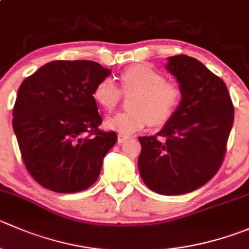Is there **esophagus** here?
<instances>
[{
  "label": "esophagus",
  "instance_id": "1",
  "mask_svg": "<svg viewBox=\"0 0 249 249\" xmlns=\"http://www.w3.org/2000/svg\"><path fill=\"white\" fill-rule=\"evenodd\" d=\"M127 140H130V136H127V135H123V134L118 135V142H119V143H124V142H126Z\"/></svg>",
  "mask_w": 249,
  "mask_h": 249
}]
</instances>
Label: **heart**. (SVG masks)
Listing matches in <instances>:
<instances>
[{
  "instance_id": "1",
  "label": "heart",
  "mask_w": 249,
  "mask_h": 249,
  "mask_svg": "<svg viewBox=\"0 0 249 249\" xmlns=\"http://www.w3.org/2000/svg\"><path fill=\"white\" fill-rule=\"evenodd\" d=\"M125 93H135L130 101V112H120L106 118L105 126L123 135L140 131L151 123L163 125L174 117L180 107L182 92L180 86L166 81L165 76L147 66H132L120 75ZM96 102L112 110L122 98V91L114 80L106 78L93 90Z\"/></svg>"
}]
</instances>
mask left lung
Returning a JSON list of instances; mask_svg holds the SVG:
<instances>
[{
  "label": "left lung",
  "mask_w": 249,
  "mask_h": 249,
  "mask_svg": "<svg viewBox=\"0 0 249 249\" xmlns=\"http://www.w3.org/2000/svg\"><path fill=\"white\" fill-rule=\"evenodd\" d=\"M166 69L180 84V107L153 136L139 137L140 175L152 191L183 195L206 185L220 168L233 124L225 83L196 58H168Z\"/></svg>",
  "instance_id": "left-lung-1"
}]
</instances>
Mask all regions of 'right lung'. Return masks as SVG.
I'll list each match as a JSON object with an SVG mask.
<instances>
[{"mask_svg":"<svg viewBox=\"0 0 249 249\" xmlns=\"http://www.w3.org/2000/svg\"><path fill=\"white\" fill-rule=\"evenodd\" d=\"M110 74L92 60H53L21 83L13 130L25 168L36 182L74 194L97 181L103 158L117 142L102 123L93 90Z\"/></svg>","mask_w":249,"mask_h":249,"instance_id":"right-lung-1","label":"right lung"}]
</instances>
